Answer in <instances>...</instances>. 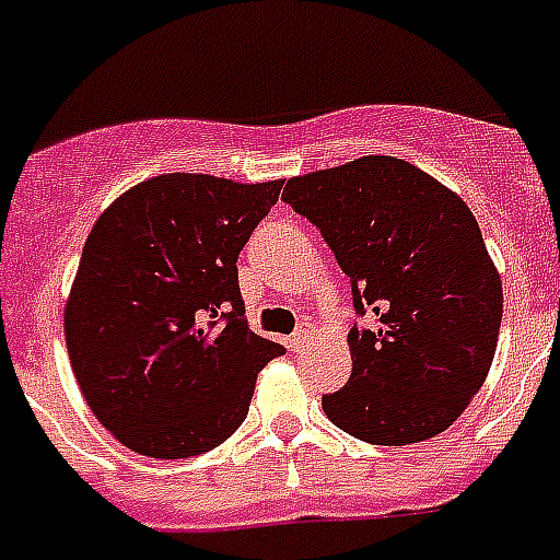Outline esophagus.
<instances>
[{"mask_svg": "<svg viewBox=\"0 0 560 560\" xmlns=\"http://www.w3.org/2000/svg\"><path fill=\"white\" fill-rule=\"evenodd\" d=\"M307 338H310L307 330H295L293 336L288 338V347H290V350H293V352H302L304 347H307Z\"/></svg>", "mask_w": 560, "mask_h": 560, "instance_id": "1", "label": "esophagus"}]
</instances>
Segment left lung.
Segmentation results:
<instances>
[{
	"mask_svg": "<svg viewBox=\"0 0 560 560\" xmlns=\"http://www.w3.org/2000/svg\"><path fill=\"white\" fill-rule=\"evenodd\" d=\"M350 276L352 373L322 396L352 439L404 447L447 430L481 389L501 327V279L476 215L396 156H364L284 185Z\"/></svg>",
	"mask_w": 560,
	"mask_h": 560,
	"instance_id": "1",
	"label": "left lung"
}]
</instances>
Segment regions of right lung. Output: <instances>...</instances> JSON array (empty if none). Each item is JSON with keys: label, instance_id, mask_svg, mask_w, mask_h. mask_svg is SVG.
Here are the masks:
<instances>
[{"label": "right lung", "instance_id": "right-lung-1", "mask_svg": "<svg viewBox=\"0 0 560 560\" xmlns=\"http://www.w3.org/2000/svg\"><path fill=\"white\" fill-rule=\"evenodd\" d=\"M281 182L167 173L113 201L84 242L65 338L93 416L133 453L190 458L250 410L284 347L244 318L238 253Z\"/></svg>", "mask_w": 560, "mask_h": 560}]
</instances>
